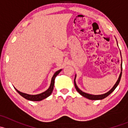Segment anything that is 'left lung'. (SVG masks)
<instances>
[{
	"label": "left lung",
	"mask_w": 128,
	"mask_h": 128,
	"mask_svg": "<svg viewBox=\"0 0 128 128\" xmlns=\"http://www.w3.org/2000/svg\"><path fill=\"white\" fill-rule=\"evenodd\" d=\"M117 45H118V42H117ZM121 53V52H120ZM122 59H121V72H120V74L119 77H118V80H117L116 82L115 83V84L114 85L113 87H112L111 90H110L108 92L105 93V94H101V95H92V94H87V93L84 92H82V90H80L79 88L78 87V86H77L76 82V76H75V78H74V85H75V87H76V90L82 96H84L85 98H87L89 99V100H102V99H104V98H106V96H108V95H110V94H112L113 91L114 90V89L116 88L117 86H118L119 84L120 80H121V74H122Z\"/></svg>",
	"instance_id": "8db88e82"
}]
</instances>
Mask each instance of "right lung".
<instances>
[{"label": "right lung", "instance_id": "1", "mask_svg": "<svg viewBox=\"0 0 128 128\" xmlns=\"http://www.w3.org/2000/svg\"><path fill=\"white\" fill-rule=\"evenodd\" d=\"M62 70V69H60V70H58L54 74L53 76H52V78H51V84H50V86L49 87V88L44 91V92L41 93V94H36V95H30V94H25V93H23L22 92H20L19 90H18L17 89L15 88L16 91L21 95L25 99L28 100H30V101H34V102H37V101H41V100H44V99L46 98L47 97H48L52 92V90H53L54 88V80L55 78L59 73H60V71Z\"/></svg>", "mask_w": 128, "mask_h": 128}]
</instances>
